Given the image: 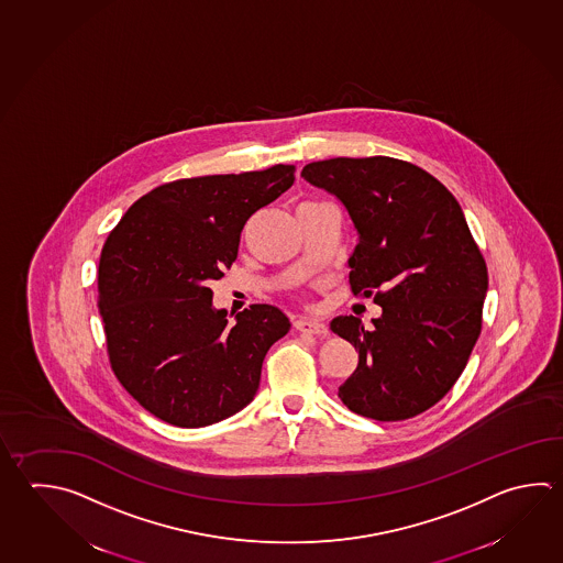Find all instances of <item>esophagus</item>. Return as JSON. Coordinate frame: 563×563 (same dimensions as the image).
<instances>
[{
  "label": "esophagus",
  "mask_w": 563,
  "mask_h": 563,
  "mask_svg": "<svg viewBox=\"0 0 563 563\" xmlns=\"http://www.w3.org/2000/svg\"><path fill=\"white\" fill-rule=\"evenodd\" d=\"M295 329L305 332V334H314V336H327L329 334V329L319 320L297 319L295 320Z\"/></svg>",
  "instance_id": "1"
}]
</instances>
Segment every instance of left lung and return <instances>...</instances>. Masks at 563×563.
<instances>
[{"label":"left lung","mask_w":563,"mask_h":563,"mask_svg":"<svg viewBox=\"0 0 563 563\" xmlns=\"http://www.w3.org/2000/svg\"><path fill=\"white\" fill-rule=\"evenodd\" d=\"M300 175L346 207L358 231L352 292L383 307L372 330L352 314L330 322L358 351L340 400L380 422L422 415L456 384L482 330L488 268L464 212L408 161L336 157Z\"/></svg>","instance_id":"obj_1"}]
</instances>
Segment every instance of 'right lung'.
<instances>
[{"mask_svg":"<svg viewBox=\"0 0 563 563\" xmlns=\"http://www.w3.org/2000/svg\"><path fill=\"white\" fill-rule=\"evenodd\" d=\"M295 183V165L165 183L129 207L109 233L97 307L119 383L167 424L201 428L255 398L266 352L290 329L271 305L229 327L211 280L239 253L246 221Z\"/></svg>","mask_w":563,"mask_h":563,"instance_id":"right-lung-1","label":"right lung"}]
</instances>
